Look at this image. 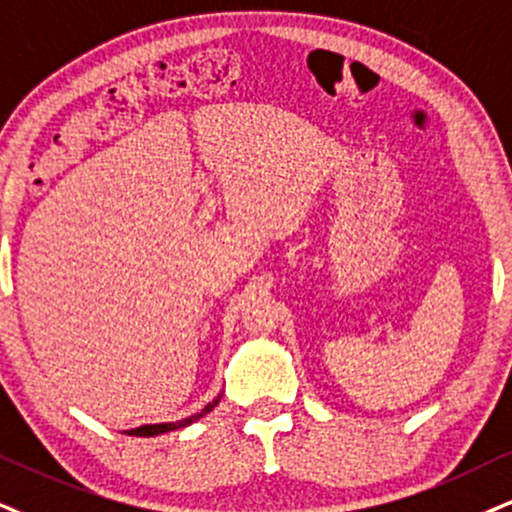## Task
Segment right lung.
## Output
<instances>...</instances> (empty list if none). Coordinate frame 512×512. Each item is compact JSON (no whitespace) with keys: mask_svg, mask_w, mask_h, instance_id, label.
I'll list each match as a JSON object with an SVG mask.
<instances>
[{"mask_svg":"<svg viewBox=\"0 0 512 512\" xmlns=\"http://www.w3.org/2000/svg\"><path fill=\"white\" fill-rule=\"evenodd\" d=\"M218 401H220V396H216V399H213L211 403H208V406L201 408V413H197V415H189V418L180 420V422H161V425H142V427H137V430H128V432H125V434H132V437H156V434H163V432H173V430H180V427H187V425H192L194 420L204 418L206 413H211V410L218 406Z\"/></svg>","mask_w":512,"mask_h":512,"instance_id":"right-lung-1","label":"right lung"}]
</instances>
